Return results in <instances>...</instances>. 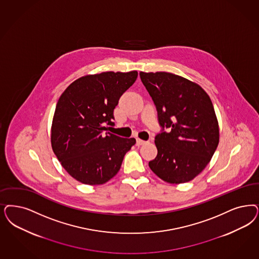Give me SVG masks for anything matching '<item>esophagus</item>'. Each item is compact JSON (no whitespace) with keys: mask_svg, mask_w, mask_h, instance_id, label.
Segmentation results:
<instances>
[{"mask_svg":"<svg viewBox=\"0 0 259 259\" xmlns=\"http://www.w3.org/2000/svg\"><path fill=\"white\" fill-rule=\"evenodd\" d=\"M146 143V142H144V141H143V140H141V139H137V145L138 146H141V145H143V144H145Z\"/></svg>","mask_w":259,"mask_h":259,"instance_id":"esophagus-1","label":"esophagus"}]
</instances>
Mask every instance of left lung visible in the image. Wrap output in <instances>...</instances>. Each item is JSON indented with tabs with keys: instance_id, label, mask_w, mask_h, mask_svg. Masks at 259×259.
<instances>
[{
	"instance_id": "obj_1",
	"label": "left lung",
	"mask_w": 259,
	"mask_h": 259,
	"mask_svg": "<svg viewBox=\"0 0 259 259\" xmlns=\"http://www.w3.org/2000/svg\"><path fill=\"white\" fill-rule=\"evenodd\" d=\"M140 76L161 127L155 137L158 155L149 167L169 184L189 182L205 169L219 143L212 102L198 84L176 74L141 71Z\"/></svg>"
}]
</instances>
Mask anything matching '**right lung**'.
Here are the masks:
<instances>
[{"mask_svg":"<svg viewBox=\"0 0 259 259\" xmlns=\"http://www.w3.org/2000/svg\"><path fill=\"white\" fill-rule=\"evenodd\" d=\"M137 77V71L82 76L58 99L52 147L63 167L82 184L102 185L113 178L136 143L134 138L105 132V126L114 125V109Z\"/></svg>","mask_w":259,"mask_h":259,"instance_id":"1","label":"right lung"}]
</instances>
